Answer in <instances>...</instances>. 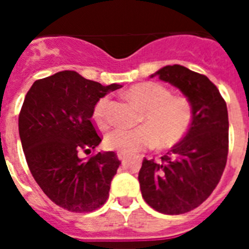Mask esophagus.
Returning <instances> with one entry per match:
<instances>
[{
  "label": "esophagus",
  "mask_w": 249,
  "mask_h": 249,
  "mask_svg": "<svg viewBox=\"0 0 249 249\" xmlns=\"http://www.w3.org/2000/svg\"><path fill=\"white\" fill-rule=\"evenodd\" d=\"M117 157H118V160H122V162H124V160H126V158L128 157V156L124 155V153H120V152H118V153H117Z\"/></svg>",
  "instance_id": "esophagus-1"
}]
</instances>
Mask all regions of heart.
<instances>
[{
  "instance_id": "1",
  "label": "heart",
  "mask_w": 249,
  "mask_h": 249,
  "mask_svg": "<svg viewBox=\"0 0 249 249\" xmlns=\"http://www.w3.org/2000/svg\"><path fill=\"white\" fill-rule=\"evenodd\" d=\"M127 96L143 109L142 126L135 128L118 127L106 136L109 149L124 155H133L155 147L157 141L162 147H171L186 136L193 120V107L183 96H172L167 87L157 82H142L127 89ZM108 96L100 98L93 108V120L101 128L108 127Z\"/></svg>"
}]
</instances>
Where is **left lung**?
Here are the masks:
<instances>
[{"mask_svg": "<svg viewBox=\"0 0 249 249\" xmlns=\"http://www.w3.org/2000/svg\"><path fill=\"white\" fill-rule=\"evenodd\" d=\"M171 83L193 107V120L183 140L162 162L146 160L138 173L141 192L153 210L182 214L195 210L213 192L228 155V111L218 89L204 74L181 65L166 66L151 77Z\"/></svg>", "mask_w": 249, "mask_h": 249, "instance_id": "obj_1", "label": "left lung"}]
</instances>
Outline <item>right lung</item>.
<instances>
[{"label": "right lung", "instance_id": "add662e5", "mask_svg": "<svg viewBox=\"0 0 249 249\" xmlns=\"http://www.w3.org/2000/svg\"><path fill=\"white\" fill-rule=\"evenodd\" d=\"M122 86L83 78L74 71L35 81L18 117L28 168L48 198L71 212H92L108 198L121 162L114 152L81 157L101 143L93 123L94 105Z\"/></svg>", "mask_w": 249, "mask_h": 249}]
</instances>
